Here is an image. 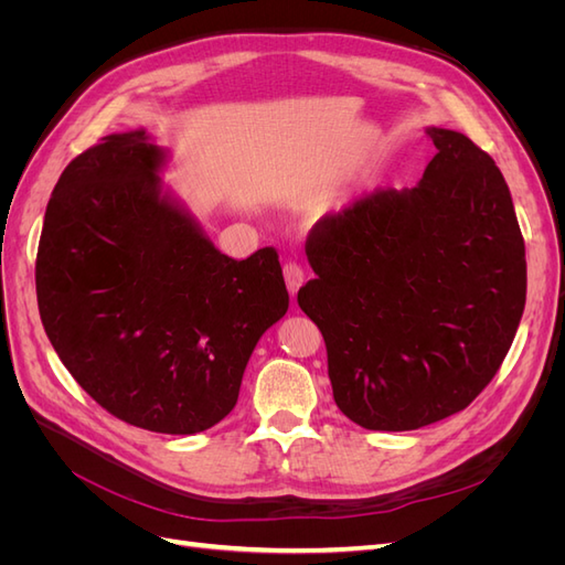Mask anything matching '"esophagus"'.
Segmentation results:
<instances>
[{
    "mask_svg": "<svg viewBox=\"0 0 565 565\" xmlns=\"http://www.w3.org/2000/svg\"><path fill=\"white\" fill-rule=\"evenodd\" d=\"M282 276H285V285H287V292L295 297V295L299 292V287H301V282H303V270H301V266H299V264H295V262H289V264H285V268H282Z\"/></svg>",
    "mask_w": 565,
    "mask_h": 565,
    "instance_id": "1",
    "label": "esophagus"
}]
</instances>
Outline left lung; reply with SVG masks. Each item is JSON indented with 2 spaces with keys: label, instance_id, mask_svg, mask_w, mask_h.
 Returning a JSON list of instances; mask_svg holds the SVG:
<instances>
[{
  "label": "left lung",
  "instance_id": "8db88e82",
  "mask_svg": "<svg viewBox=\"0 0 565 565\" xmlns=\"http://www.w3.org/2000/svg\"><path fill=\"white\" fill-rule=\"evenodd\" d=\"M436 146L415 188L374 191L313 226L316 278L297 301L322 332L334 403L372 431L465 409L516 337L525 245L509 185L465 134Z\"/></svg>",
  "mask_w": 565,
  "mask_h": 565
}]
</instances>
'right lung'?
<instances>
[{
    "mask_svg": "<svg viewBox=\"0 0 565 565\" xmlns=\"http://www.w3.org/2000/svg\"><path fill=\"white\" fill-rule=\"evenodd\" d=\"M146 129L84 150L51 193L35 282L61 363L110 415L191 436L237 403L249 355L289 306L278 252L221 254L162 185Z\"/></svg>",
    "mask_w": 565,
    "mask_h": 565,
    "instance_id": "add662e5",
    "label": "right lung"
}]
</instances>
